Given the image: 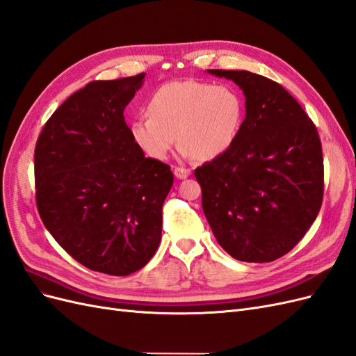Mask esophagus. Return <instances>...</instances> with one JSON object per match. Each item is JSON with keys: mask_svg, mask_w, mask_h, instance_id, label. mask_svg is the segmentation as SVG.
<instances>
[{"mask_svg": "<svg viewBox=\"0 0 356 356\" xmlns=\"http://www.w3.org/2000/svg\"><path fill=\"white\" fill-rule=\"evenodd\" d=\"M174 174H175V177H177V178H179V179H184V178H187V177L191 174V170H190V169H186V168H179V166H177V168L174 169Z\"/></svg>", "mask_w": 356, "mask_h": 356, "instance_id": "34e87169", "label": "esophagus"}]
</instances>
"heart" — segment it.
Returning a JSON list of instances; mask_svg holds the SVG:
<instances>
[{
	"label": "heart",
	"mask_w": 356,
	"mask_h": 356,
	"mask_svg": "<svg viewBox=\"0 0 356 356\" xmlns=\"http://www.w3.org/2000/svg\"><path fill=\"white\" fill-rule=\"evenodd\" d=\"M243 117V96L230 84L172 81L153 93L148 115L138 117L131 131L138 147L154 160H165L178 141L182 157L207 161L233 147Z\"/></svg>",
	"instance_id": "heart-1"
}]
</instances>
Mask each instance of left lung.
<instances>
[{
  "label": "left lung",
  "instance_id": "8db88e82",
  "mask_svg": "<svg viewBox=\"0 0 356 356\" xmlns=\"http://www.w3.org/2000/svg\"><path fill=\"white\" fill-rule=\"evenodd\" d=\"M208 72L239 86L246 115L229 152L195 170L204 217L236 260H277L303 239L321 209L318 129L279 83L250 71Z\"/></svg>",
  "mask_w": 356,
  "mask_h": 356
}]
</instances>
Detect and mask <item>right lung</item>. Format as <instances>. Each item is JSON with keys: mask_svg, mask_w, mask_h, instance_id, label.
Returning a JSON list of instances; mask_svg holds the SVG:
<instances>
[{"mask_svg": "<svg viewBox=\"0 0 356 356\" xmlns=\"http://www.w3.org/2000/svg\"><path fill=\"white\" fill-rule=\"evenodd\" d=\"M144 77L86 84L51 114L34 152L41 221L74 260L113 276L152 260L174 184L170 166L145 157L124 122Z\"/></svg>", "mask_w": 356, "mask_h": 356, "instance_id": "right-lung-1", "label": "right lung"}]
</instances>
